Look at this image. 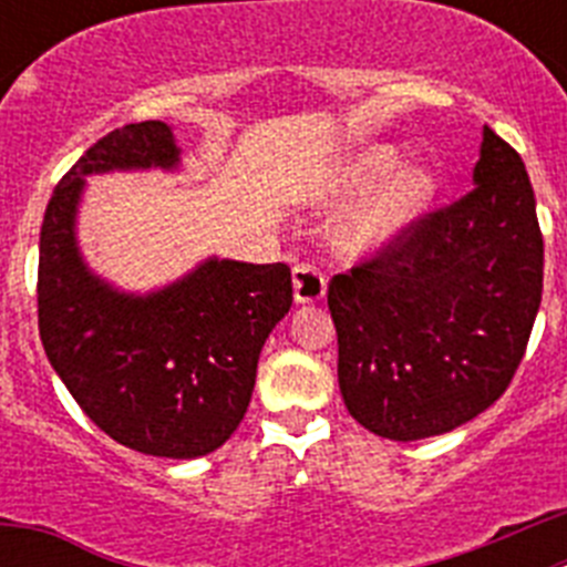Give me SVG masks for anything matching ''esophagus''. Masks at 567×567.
Masks as SVG:
<instances>
[{
  "mask_svg": "<svg viewBox=\"0 0 567 567\" xmlns=\"http://www.w3.org/2000/svg\"><path fill=\"white\" fill-rule=\"evenodd\" d=\"M295 303H320L327 298V278L312 264H298L292 269Z\"/></svg>",
  "mask_w": 567,
  "mask_h": 567,
  "instance_id": "obj_1",
  "label": "esophagus"
}]
</instances>
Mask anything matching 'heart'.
<instances>
[{"mask_svg":"<svg viewBox=\"0 0 567 567\" xmlns=\"http://www.w3.org/2000/svg\"><path fill=\"white\" fill-rule=\"evenodd\" d=\"M369 188L373 193L334 229V247L346 255L383 252L403 238L437 198V175L423 164H403V153L392 144H369L340 167L334 189L352 198Z\"/></svg>","mask_w":567,"mask_h":567,"instance_id":"b5f03b06","label":"heart"}]
</instances>
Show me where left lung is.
<instances>
[{
  "label": "left lung",
  "instance_id": "1",
  "mask_svg": "<svg viewBox=\"0 0 567 567\" xmlns=\"http://www.w3.org/2000/svg\"><path fill=\"white\" fill-rule=\"evenodd\" d=\"M471 182L465 198L329 284L340 394L378 437L454 432L497 403L525 354L543 300L534 189L488 127Z\"/></svg>",
  "mask_w": 567,
  "mask_h": 567
}]
</instances>
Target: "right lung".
Wrapping results in <instances>:
<instances>
[{"instance_id":"1","label":"right lung","mask_w":567,"mask_h":567,"mask_svg":"<svg viewBox=\"0 0 567 567\" xmlns=\"http://www.w3.org/2000/svg\"><path fill=\"white\" fill-rule=\"evenodd\" d=\"M150 169H182L164 122L107 133L53 189L39 238V334L104 434L133 452L195 460L221 449L247 414L260 349L292 307V272L209 255L150 292L93 272L79 244L87 178Z\"/></svg>"}]
</instances>
